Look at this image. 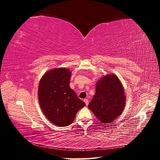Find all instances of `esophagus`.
<instances>
[{"label":"esophagus","mask_w":160,"mask_h":160,"mask_svg":"<svg viewBox=\"0 0 160 160\" xmlns=\"http://www.w3.org/2000/svg\"><path fill=\"white\" fill-rule=\"evenodd\" d=\"M84 102L85 103V104H86L87 105H88L89 104V100H88V99H84Z\"/></svg>","instance_id":"esophagus-1"}]
</instances>
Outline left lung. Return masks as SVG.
I'll list each match as a JSON object with an SVG mask.
<instances>
[{
  "instance_id": "left-lung-1",
  "label": "left lung",
  "mask_w": 160,
  "mask_h": 160,
  "mask_svg": "<svg viewBox=\"0 0 160 160\" xmlns=\"http://www.w3.org/2000/svg\"><path fill=\"white\" fill-rule=\"evenodd\" d=\"M95 88L88 108L101 122H112L122 114L125 105L123 85L117 76L109 74L101 77Z\"/></svg>"
}]
</instances>
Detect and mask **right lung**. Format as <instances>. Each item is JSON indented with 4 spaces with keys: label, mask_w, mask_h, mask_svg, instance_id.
Wrapping results in <instances>:
<instances>
[{
    "label": "right lung",
    "mask_w": 160,
    "mask_h": 160,
    "mask_svg": "<svg viewBox=\"0 0 160 160\" xmlns=\"http://www.w3.org/2000/svg\"><path fill=\"white\" fill-rule=\"evenodd\" d=\"M71 72L66 68L53 69L42 77L38 96L41 108L46 118L59 127L73 122L75 115L85 103L70 88Z\"/></svg>",
    "instance_id": "add662e5"
}]
</instances>
